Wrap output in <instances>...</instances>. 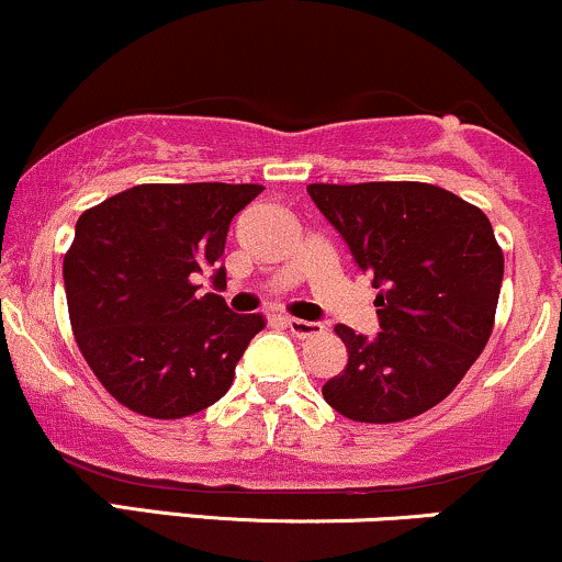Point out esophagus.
<instances>
[{
  "mask_svg": "<svg viewBox=\"0 0 562 562\" xmlns=\"http://www.w3.org/2000/svg\"><path fill=\"white\" fill-rule=\"evenodd\" d=\"M285 327L295 338H314V335L322 333L319 322H308V319H299V317H288Z\"/></svg>",
  "mask_w": 562,
  "mask_h": 562,
  "instance_id": "34e87169",
  "label": "esophagus"
}]
</instances>
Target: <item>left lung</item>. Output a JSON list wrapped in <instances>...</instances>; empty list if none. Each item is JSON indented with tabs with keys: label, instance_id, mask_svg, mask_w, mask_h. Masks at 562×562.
<instances>
[{
	"label": "left lung",
	"instance_id": "obj_1",
	"mask_svg": "<svg viewBox=\"0 0 562 562\" xmlns=\"http://www.w3.org/2000/svg\"><path fill=\"white\" fill-rule=\"evenodd\" d=\"M353 261L383 288L375 338L338 325L348 364L322 385L357 423H402L449 396L494 330L505 256L481 209L425 182L308 184Z\"/></svg>",
	"mask_w": 562,
	"mask_h": 562
}]
</instances>
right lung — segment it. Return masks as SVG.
<instances>
[{
	"label": "right lung",
	"instance_id": "add662e5",
	"mask_svg": "<svg viewBox=\"0 0 562 562\" xmlns=\"http://www.w3.org/2000/svg\"><path fill=\"white\" fill-rule=\"evenodd\" d=\"M261 190L137 184L79 216L63 261L70 327L102 389L126 409L179 420L229 391L267 322L200 295L195 277L218 267L232 218ZM214 282H227L224 267Z\"/></svg>",
	"mask_w": 562,
	"mask_h": 562
}]
</instances>
